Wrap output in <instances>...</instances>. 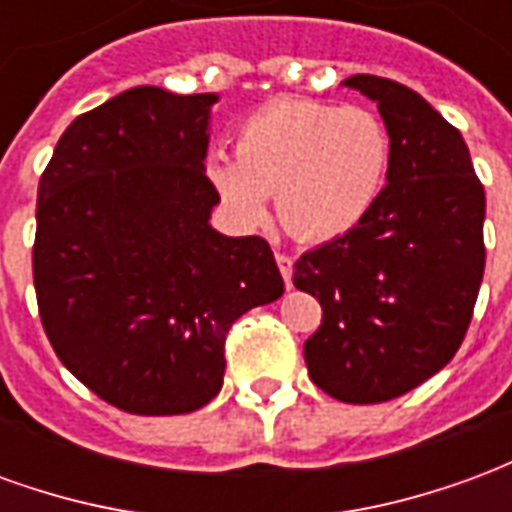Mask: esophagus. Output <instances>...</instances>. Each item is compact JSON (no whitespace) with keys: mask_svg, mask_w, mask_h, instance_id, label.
<instances>
[{"mask_svg":"<svg viewBox=\"0 0 512 512\" xmlns=\"http://www.w3.org/2000/svg\"><path fill=\"white\" fill-rule=\"evenodd\" d=\"M277 266L282 271V279H285V285L293 288V260H290L285 252H277Z\"/></svg>","mask_w":512,"mask_h":512,"instance_id":"1","label":"esophagus"}]
</instances>
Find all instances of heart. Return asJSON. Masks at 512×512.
I'll return each mask as SVG.
<instances>
[{
    "instance_id": "heart-1",
    "label": "heart",
    "mask_w": 512,
    "mask_h": 512,
    "mask_svg": "<svg viewBox=\"0 0 512 512\" xmlns=\"http://www.w3.org/2000/svg\"><path fill=\"white\" fill-rule=\"evenodd\" d=\"M392 142L376 112L277 98L246 117L235 158H208V180L241 222L266 216L277 194L282 227L301 241H332L365 222L381 197Z\"/></svg>"
}]
</instances>
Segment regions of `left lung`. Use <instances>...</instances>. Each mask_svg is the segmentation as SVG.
I'll use <instances>...</instances> for the list:
<instances>
[{
    "instance_id": "left-lung-1",
    "label": "left lung",
    "mask_w": 512,
    "mask_h": 512,
    "mask_svg": "<svg viewBox=\"0 0 512 512\" xmlns=\"http://www.w3.org/2000/svg\"><path fill=\"white\" fill-rule=\"evenodd\" d=\"M343 84L378 104L386 186L359 227L296 260L293 285L323 310L304 343L312 384L343 403H384L461 348L483 282L485 191L461 131L422 95L367 73Z\"/></svg>"
}]
</instances>
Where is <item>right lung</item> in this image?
<instances>
[{
    "mask_svg": "<svg viewBox=\"0 0 512 512\" xmlns=\"http://www.w3.org/2000/svg\"><path fill=\"white\" fill-rule=\"evenodd\" d=\"M213 104V93L126 90L76 117L40 175V321L62 365L128 414L211 403L230 326L285 293L268 241L208 222Z\"/></svg>",
    "mask_w": 512,
    "mask_h": 512,
    "instance_id": "1",
    "label": "right lung"
}]
</instances>
